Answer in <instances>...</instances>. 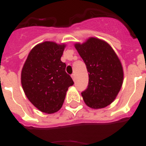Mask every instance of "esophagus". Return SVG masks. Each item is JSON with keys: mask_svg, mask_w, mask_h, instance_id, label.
I'll return each instance as SVG.
<instances>
[{"mask_svg": "<svg viewBox=\"0 0 146 146\" xmlns=\"http://www.w3.org/2000/svg\"><path fill=\"white\" fill-rule=\"evenodd\" d=\"M71 76H72V79H73V80H75V75H74V74H72Z\"/></svg>", "mask_w": 146, "mask_h": 146, "instance_id": "34e87169", "label": "esophagus"}]
</instances>
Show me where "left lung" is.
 <instances>
[{
	"label": "left lung",
	"instance_id": "8db88e82",
	"mask_svg": "<svg viewBox=\"0 0 146 146\" xmlns=\"http://www.w3.org/2000/svg\"><path fill=\"white\" fill-rule=\"evenodd\" d=\"M75 48L88 72V85L82 92L85 103L94 109L105 108L114 101L123 83L119 58L107 42L99 38L76 44Z\"/></svg>",
	"mask_w": 146,
	"mask_h": 146
}]
</instances>
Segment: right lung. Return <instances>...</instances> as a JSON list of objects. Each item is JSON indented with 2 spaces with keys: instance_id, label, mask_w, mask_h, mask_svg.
<instances>
[{
  "instance_id": "obj_1",
  "label": "right lung",
  "mask_w": 146,
  "mask_h": 146,
  "mask_svg": "<svg viewBox=\"0 0 146 146\" xmlns=\"http://www.w3.org/2000/svg\"><path fill=\"white\" fill-rule=\"evenodd\" d=\"M64 44L44 42L30 52L21 73L27 98L40 111L53 113L61 108L69 86L74 82L60 60Z\"/></svg>"
}]
</instances>
